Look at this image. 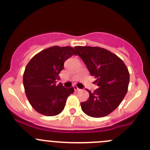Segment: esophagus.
<instances>
[{
	"mask_svg": "<svg viewBox=\"0 0 150 150\" xmlns=\"http://www.w3.org/2000/svg\"><path fill=\"white\" fill-rule=\"evenodd\" d=\"M73 87H74V90H75V91H79V90H80L79 88H78L77 86H74Z\"/></svg>",
	"mask_w": 150,
	"mask_h": 150,
	"instance_id": "1",
	"label": "esophagus"
}]
</instances>
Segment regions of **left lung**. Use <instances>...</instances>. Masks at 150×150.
Segmentation results:
<instances>
[{
  "instance_id": "obj_1",
  "label": "left lung",
  "mask_w": 150,
  "mask_h": 150,
  "mask_svg": "<svg viewBox=\"0 0 150 150\" xmlns=\"http://www.w3.org/2000/svg\"><path fill=\"white\" fill-rule=\"evenodd\" d=\"M98 88L89 92L81 102L82 110L88 116L104 117L119 107L128 91L129 72L123 61L109 50L98 46H75Z\"/></svg>"
}]
</instances>
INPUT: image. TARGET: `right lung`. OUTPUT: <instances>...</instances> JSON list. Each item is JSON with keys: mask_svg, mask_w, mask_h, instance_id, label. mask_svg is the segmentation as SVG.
Listing matches in <instances>:
<instances>
[{"mask_svg": "<svg viewBox=\"0 0 150 150\" xmlns=\"http://www.w3.org/2000/svg\"><path fill=\"white\" fill-rule=\"evenodd\" d=\"M73 55L76 52L71 46H52L34 55L26 66L23 74L25 95L30 105L40 114L59 115L67 97L74 93V87L64 88L62 83H56L64 63Z\"/></svg>", "mask_w": 150, "mask_h": 150, "instance_id": "obj_1", "label": "right lung"}]
</instances>
